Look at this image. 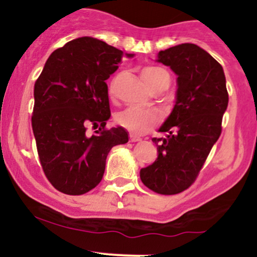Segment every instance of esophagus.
Returning a JSON list of instances; mask_svg holds the SVG:
<instances>
[{
    "label": "esophagus",
    "instance_id": "1",
    "mask_svg": "<svg viewBox=\"0 0 257 257\" xmlns=\"http://www.w3.org/2000/svg\"><path fill=\"white\" fill-rule=\"evenodd\" d=\"M129 138H131L132 143H137V141L141 140V138L138 137V135H135V134H131V135H129Z\"/></svg>",
    "mask_w": 257,
    "mask_h": 257
}]
</instances>
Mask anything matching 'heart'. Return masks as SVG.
I'll list each match as a JSON object with an SVG mask.
<instances>
[{
  "instance_id": "b5f03b06",
  "label": "heart",
  "mask_w": 257,
  "mask_h": 257,
  "mask_svg": "<svg viewBox=\"0 0 257 257\" xmlns=\"http://www.w3.org/2000/svg\"><path fill=\"white\" fill-rule=\"evenodd\" d=\"M141 77L150 89L164 81H169V75L166 70L158 66H146L141 71ZM116 120L119 125L134 133H143L149 131L159 122L158 113L153 111H144L139 108L129 107L119 112L116 116Z\"/></svg>"
}]
</instances>
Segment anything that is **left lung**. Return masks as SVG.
Here are the masks:
<instances>
[{
	"label": "left lung",
	"mask_w": 257,
	"mask_h": 257,
	"mask_svg": "<svg viewBox=\"0 0 257 257\" xmlns=\"http://www.w3.org/2000/svg\"><path fill=\"white\" fill-rule=\"evenodd\" d=\"M157 61L178 76L176 100L159 128L167 138L152 139L158 157L140 170V179L159 194H176L193 184L219 139L228 93L222 66L197 44L161 51Z\"/></svg>",
	"instance_id": "1"
}]
</instances>
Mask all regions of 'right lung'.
Wrapping results in <instances>:
<instances>
[{
  "instance_id": "right-lung-1",
  "label": "right lung",
  "mask_w": 257,
  "mask_h": 257,
  "mask_svg": "<svg viewBox=\"0 0 257 257\" xmlns=\"http://www.w3.org/2000/svg\"><path fill=\"white\" fill-rule=\"evenodd\" d=\"M123 55L104 41L76 38L49 55L35 83L31 122L38 157L49 182L65 194L98 186L110 150L128 143L124 128H105L111 117L105 81ZM89 125L99 126L91 137Z\"/></svg>"
}]
</instances>
